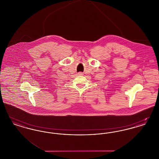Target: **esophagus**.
Segmentation results:
<instances>
[{
    "label": "esophagus",
    "mask_w": 159,
    "mask_h": 159,
    "mask_svg": "<svg viewBox=\"0 0 159 159\" xmlns=\"http://www.w3.org/2000/svg\"><path fill=\"white\" fill-rule=\"evenodd\" d=\"M78 75H82V73H78Z\"/></svg>",
    "instance_id": "esophagus-1"
}]
</instances>
